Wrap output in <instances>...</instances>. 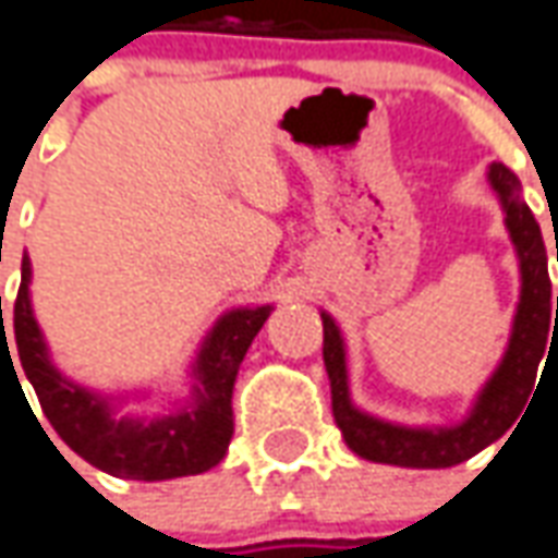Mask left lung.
Instances as JSON below:
<instances>
[{
	"instance_id": "left-lung-1",
	"label": "left lung",
	"mask_w": 558,
	"mask_h": 558,
	"mask_svg": "<svg viewBox=\"0 0 558 558\" xmlns=\"http://www.w3.org/2000/svg\"><path fill=\"white\" fill-rule=\"evenodd\" d=\"M489 183L499 192L505 207V225L511 231L513 246L520 255V272H523V291L520 306L513 318L511 345L505 351L496 375L489 378L484 393L477 397L472 414L460 426L445 429H409L375 421L369 414H361L349 399V375H345V349L342 336L336 330L330 315H322L324 322V366L330 378V397H333L336 426L342 429V438L357 457L402 469H448L457 462L475 457L477 450L501 438L517 417L523 414L525 402L538 378V363L547 354V336L550 327H558V298L553 306L550 272H547V248L544 236L520 197V180L511 168L501 161L489 165ZM558 260V243H556Z\"/></svg>"
}]
</instances>
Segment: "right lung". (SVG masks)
<instances>
[{"mask_svg":"<svg viewBox=\"0 0 558 558\" xmlns=\"http://www.w3.org/2000/svg\"><path fill=\"white\" fill-rule=\"evenodd\" d=\"M267 315L270 306L228 312L213 327L197 357L195 402L180 414H165L153 421L113 417L105 399L65 381L50 366L45 339L29 306L26 258L20 272L17 300H14V339H17L23 373L35 387L41 412L77 457L93 462L108 475L132 477V481H168V477L207 472L225 457L234 436L231 393H234L236 369L246 357L252 339L267 322ZM2 336H5V322H2ZM2 363L14 369L8 339Z\"/></svg>","mask_w":558,"mask_h":558,"instance_id":"add662e5","label":"right lung"}]
</instances>
